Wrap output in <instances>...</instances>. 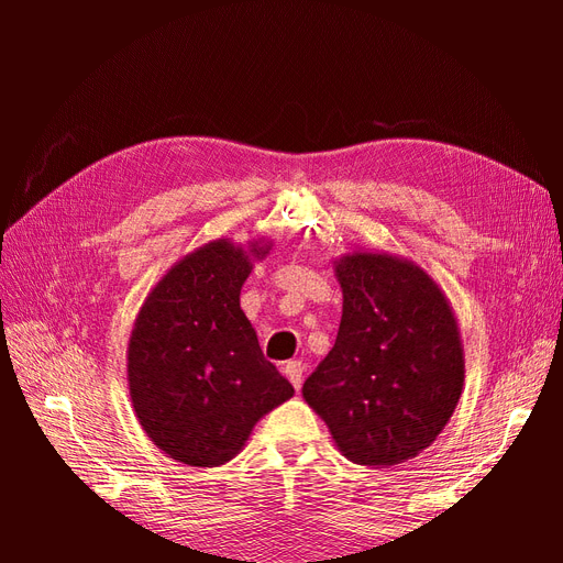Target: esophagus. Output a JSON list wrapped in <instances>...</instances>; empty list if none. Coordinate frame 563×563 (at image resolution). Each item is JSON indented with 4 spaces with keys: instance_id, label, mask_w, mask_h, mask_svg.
Returning <instances> with one entry per match:
<instances>
[{
    "instance_id": "obj_1",
    "label": "esophagus",
    "mask_w": 563,
    "mask_h": 563,
    "mask_svg": "<svg viewBox=\"0 0 563 563\" xmlns=\"http://www.w3.org/2000/svg\"><path fill=\"white\" fill-rule=\"evenodd\" d=\"M284 373H286V378L291 380V385H294L296 389H300L305 366H302L298 360H291V362H286V364H284Z\"/></svg>"
}]
</instances>
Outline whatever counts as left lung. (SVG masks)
I'll return each mask as SVG.
<instances>
[{
  "label": "left lung",
  "instance_id": "8db88e82",
  "mask_svg": "<svg viewBox=\"0 0 563 563\" xmlns=\"http://www.w3.org/2000/svg\"><path fill=\"white\" fill-rule=\"evenodd\" d=\"M333 272L343 317L302 399L352 463H406L432 446L463 395L457 319L441 286L401 255L354 249Z\"/></svg>",
  "mask_w": 563,
  "mask_h": 563
}]
</instances>
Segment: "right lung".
I'll list each match as a JSON object with an SVG mask.
<instances>
[{"instance_id":"obj_1","label":"right lung","mask_w":563,"mask_h":563,"mask_svg":"<svg viewBox=\"0 0 563 563\" xmlns=\"http://www.w3.org/2000/svg\"><path fill=\"white\" fill-rule=\"evenodd\" d=\"M272 240H213L150 288L126 350L131 406L152 444L190 467L225 465L263 416L294 397L240 294Z\"/></svg>"}]
</instances>
